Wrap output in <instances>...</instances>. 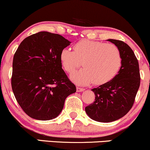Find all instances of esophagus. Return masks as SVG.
I'll return each instance as SVG.
<instances>
[{
	"label": "esophagus",
	"instance_id": "obj_1",
	"mask_svg": "<svg viewBox=\"0 0 150 150\" xmlns=\"http://www.w3.org/2000/svg\"><path fill=\"white\" fill-rule=\"evenodd\" d=\"M76 91L77 92H82V91H84V89H83V88H80V87H77Z\"/></svg>",
	"mask_w": 150,
	"mask_h": 150
}]
</instances>
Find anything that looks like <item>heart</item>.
I'll list each match as a JSON object with an SVG mask.
<instances>
[{
  "mask_svg": "<svg viewBox=\"0 0 150 150\" xmlns=\"http://www.w3.org/2000/svg\"><path fill=\"white\" fill-rule=\"evenodd\" d=\"M61 50L59 59L68 73H73L82 64L84 68L73 73L70 79L78 85L93 82L97 86L112 80L122 67V57L120 49L114 44L101 41L81 40L73 46Z\"/></svg>",
  "mask_w": 150,
  "mask_h": 150,
  "instance_id": "heart-1",
  "label": "heart"
}]
</instances>
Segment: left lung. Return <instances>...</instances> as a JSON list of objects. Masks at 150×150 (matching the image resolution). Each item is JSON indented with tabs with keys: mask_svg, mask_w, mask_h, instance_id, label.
Returning <instances> with one entry per match:
<instances>
[{
	"mask_svg": "<svg viewBox=\"0 0 150 150\" xmlns=\"http://www.w3.org/2000/svg\"><path fill=\"white\" fill-rule=\"evenodd\" d=\"M120 49L122 57L121 69L110 82L91 89L95 101L85 108L90 118L100 122H111L127 115L134 103L140 86V75L134 52L123 41L109 39Z\"/></svg>",
	"mask_w": 150,
	"mask_h": 150,
	"instance_id": "obj_1",
	"label": "left lung"
}]
</instances>
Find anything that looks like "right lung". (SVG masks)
Masks as SVG:
<instances>
[{
	"label": "right lung",
	"instance_id": "add662e5",
	"mask_svg": "<svg viewBox=\"0 0 150 150\" xmlns=\"http://www.w3.org/2000/svg\"><path fill=\"white\" fill-rule=\"evenodd\" d=\"M70 41L59 34L41 31L25 38L12 62V89L24 112L38 120L56 118L66 98L76 92L62 69L59 55Z\"/></svg>",
	"mask_w": 150,
	"mask_h": 150
}]
</instances>
